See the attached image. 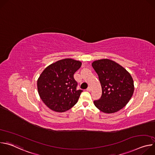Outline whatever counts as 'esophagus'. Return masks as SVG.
Segmentation results:
<instances>
[{"instance_id": "obj_1", "label": "esophagus", "mask_w": 155, "mask_h": 155, "mask_svg": "<svg viewBox=\"0 0 155 155\" xmlns=\"http://www.w3.org/2000/svg\"><path fill=\"white\" fill-rule=\"evenodd\" d=\"M86 90L87 91H91V88L90 87H88L87 89H86Z\"/></svg>"}]
</instances>
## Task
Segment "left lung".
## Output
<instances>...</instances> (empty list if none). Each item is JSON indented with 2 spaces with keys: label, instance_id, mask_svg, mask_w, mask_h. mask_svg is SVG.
I'll use <instances>...</instances> for the list:
<instances>
[{
  "label": "left lung",
  "instance_id": "8db88e82",
  "mask_svg": "<svg viewBox=\"0 0 155 155\" xmlns=\"http://www.w3.org/2000/svg\"><path fill=\"white\" fill-rule=\"evenodd\" d=\"M92 66L99 76L102 91L101 98L94 101L95 106L106 114L119 111L133 94L131 75L120 64L108 59L95 61Z\"/></svg>",
  "mask_w": 155,
  "mask_h": 155
}]
</instances>
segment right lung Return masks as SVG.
<instances>
[{"label":"right lung","instance_id":"obj_1","mask_svg":"<svg viewBox=\"0 0 155 155\" xmlns=\"http://www.w3.org/2000/svg\"><path fill=\"white\" fill-rule=\"evenodd\" d=\"M81 62L64 59L48 65L37 80L38 94L45 104L53 111L64 112L77 102L83 91L77 90V82L74 74Z\"/></svg>","mask_w":155,"mask_h":155}]
</instances>
